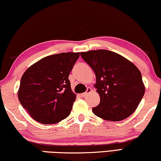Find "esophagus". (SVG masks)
Masks as SVG:
<instances>
[{
	"mask_svg": "<svg viewBox=\"0 0 161 161\" xmlns=\"http://www.w3.org/2000/svg\"><path fill=\"white\" fill-rule=\"evenodd\" d=\"M91 91H92V89H91V88H90V87H88V88H87V90H86V91L85 93H81L80 94V96L81 97H83V98H84V97H86V96H87V94L88 93H91Z\"/></svg>",
	"mask_w": 161,
	"mask_h": 161,
	"instance_id": "1",
	"label": "esophagus"
}]
</instances>
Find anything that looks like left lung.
<instances>
[{
	"label": "left lung",
	"mask_w": 161,
	"mask_h": 161,
	"mask_svg": "<svg viewBox=\"0 0 161 161\" xmlns=\"http://www.w3.org/2000/svg\"><path fill=\"white\" fill-rule=\"evenodd\" d=\"M94 71V87L100 103L92 111L105 120L118 122L132 114L145 94L140 71L130 60L114 52L98 49L80 53Z\"/></svg>",
	"instance_id": "obj_1"
}]
</instances>
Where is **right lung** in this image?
I'll use <instances>...</instances> for the list:
<instances>
[{
	"mask_svg": "<svg viewBox=\"0 0 161 161\" xmlns=\"http://www.w3.org/2000/svg\"><path fill=\"white\" fill-rule=\"evenodd\" d=\"M80 53L45 57L27 69L21 78L18 97L29 114L44 125L70 115L75 100L68 77Z\"/></svg>",
	"mask_w": 161,
	"mask_h": 161,
	"instance_id": "right-lung-1",
	"label": "right lung"
}]
</instances>
